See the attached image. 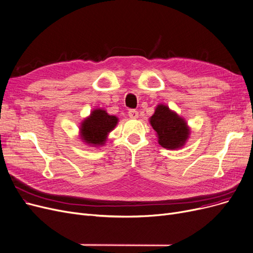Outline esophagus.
<instances>
[{"instance_id":"1","label":"esophagus","mask_w":253,"mask_h":253,"mask_svg":"<svg viewBox=\"0 0 253 253\" xmlns=\"http://www.w3.org/2000/svg\"><path fill=\"white\" fill-rule=\"evenodd\" d=\"M128 116H129L131 119H137V118H138V112L135 111V109H129Z\"/></svg>"}]
</instances>
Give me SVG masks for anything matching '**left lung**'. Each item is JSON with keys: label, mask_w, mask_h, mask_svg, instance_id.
Returning a JSON list of instances; mask_svg holds the SVG:
<instances>
[{"label": "left lung", "mask_w": 253, "mask_h": 253, "mask_svg": "<svg viewBox=\"0 0 253 253\" xmlns=\"http://www.w3.org/2000/svg\"><path fill=\"white\" fill-rule=\"evenodd\" d=\"M153 129L158 135V142L169 150L181 148L189 135V129L185 121L171 112L166 105H158L150 119Z\"/></svg>", "instance_id": "8db88e82"}]
</instances>
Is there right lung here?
I'll use <instances>...</instances> for the list:
<instances>
[{"label": "right lung", "mask_w": 253, "mask_h": 253, "mask_svg": "<svg viewBox=\"0 0 253 253\" xmlns=\"http://www.w3.org/2000/svg\"><path fill=\"white\" fill-rule=\"evenodd\" d=\"M117 123V117L109 116L100 108L95 109L91 116L85 119L82 124V137L90 145H103L106 140L107 133L111 132Z\"/></svg>", "instance_id": "add662e5"}]
</instances>
